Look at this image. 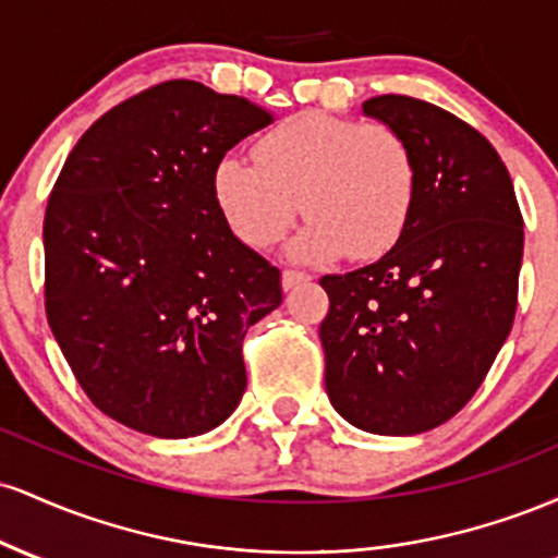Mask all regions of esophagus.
Returning <instances> with one entry per match:
<instances>
[{
  "mask_svg": "<svg viewBox=\"0 0 558 558\" xmlns=\"http://www.w3.org/2000/svg\"><path fill=\"white\" fill-rule=\"evenodd\" d=\"M306 280H312L310 272L304 270H286L283 272V288L288 291V288H296L299 283H306Z\"/></svg>",
  "mask_w": 558,
  "mask_h": 558,
  "instance_id": "1",
  "label": "esophagus"
}]
</instances>
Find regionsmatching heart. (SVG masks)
<instances>
[{
	"label": "heart",
	"instance_id": "1",
	"mask_svg": "<svg viewBox=\"0 0 558 558\" xmlns=\"http://www.w3.org/2000/svg\"><path fill=\"white\" fill-rule=\"evenodd\" d=\"M254 157H222L213 172L217 209L246 246H272L299 213L310 217L291 243L301 259H373L401 239L417 162L393 125L304 112L270 128Z\"/></svg>",
	"mask_w": 558,
	"mask_h": 558
}]
</instances>
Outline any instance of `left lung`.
<instances>
[{"instance_id": "left-lung-1", "label": "left lung", "mask_w": 558, "mask_h": 558, "mask_svg": "<svg viewBox=\"0 0 558 558\" xmlns=\"http://www.w3.org/2000/svg\"><path fill=\"white\" fill-rule=\"evenodd\" d=\"M362 110L412 146L417 194L388 254L319 280L325 390L360 430L417 435L475 396L509 336L522 213L498 151L457 114L401 94Z\"/></svg>"}]
</instances>
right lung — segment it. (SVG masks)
Returning a JSON list of instances; mask_svg holds the SVG:
<instances>
[{
    "instance_id": "right-lung-1",
    "label": "right lung",
    "mask_w": 558,
    "mask_h": 558,
    "mask_svg": "<svg viewBox=\"0 0 558 558\" xmlns=\"http://www.w3.org/2000/svg\"><path fill=\"white\" fill-rule=\"evenodd\" d=\"M272 114L165 81L101 114L44 215V306L96 409L155 438L226 422L246 390L243 338L283 301L280 270L217 209L213 172Z\"/></svg>"
}]
</instances>
